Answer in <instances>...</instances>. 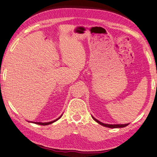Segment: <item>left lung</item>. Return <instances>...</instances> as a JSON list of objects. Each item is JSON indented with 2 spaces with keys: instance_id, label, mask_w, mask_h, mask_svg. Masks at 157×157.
Returning a JSON list of instances; mask_svg holds the SVG:
<instances>
[{
  "instance_id": "8db88e82",
  "label": "left lung",
  "mask_w": 157,
  "mask_h": 157,
  "mask_svg": "<svg viewBox=\"0 0 157 157\" xmlns=\"http://www.w3.org/2000/svg\"><path fill=\"white\" fill-rule=\"evenodd\" d=\"M93 119L95 120L96 122H98V124H99L101 126H105V127H108V128H124V127H126L127 126L128 124H113V125H111V124H103L100 122L99 121H98V119H96L95 118H94L93 117H92Z\"/></svg>"
}]
</instances>
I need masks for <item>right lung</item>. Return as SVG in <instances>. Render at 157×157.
Instances as JSON below:
<instances>
[{"instance_id": "obj_1", "label": "right lung", "mask_w": 157, "mask_h": 157, "mask_svg": "<svg viewBox=\"0 0 157 157\" xmlns=\"http://www.w3.org/2000/svg\"><path fill=\"white\" fill-rule=\"evenodd\" d=\"M62 116V115H61ZM60 116V117H61ZM60 117H59V118H58L57 119H56V120H54V121H50V122H47V123H41V122H34V123L35 124H39V125H42V126H46V125H49V124H52V123H53V122H55V121H56L57 120H58V119L60 118Z\"/></svg>"}]
</instances>
